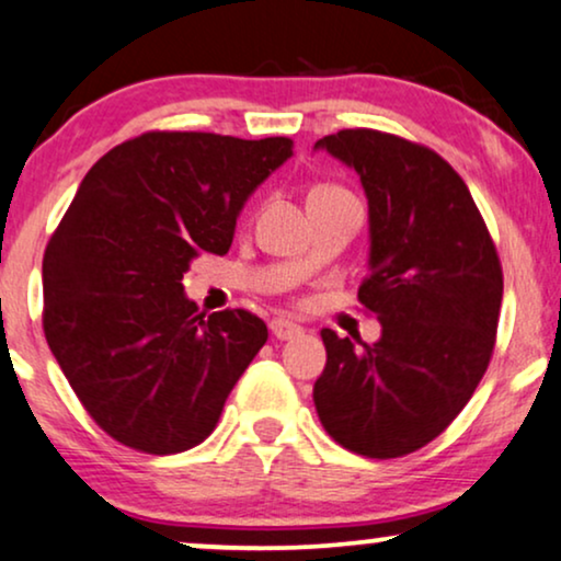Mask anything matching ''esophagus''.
I'll list each match as a JSON object with an SVG mask.
<instances>
[{"label": "esophagus", "instance_id": "obj_1", "mask_svg": "<svg viewBox=\"0 0 561 561\" xmlns=\"http://www.w3.org/2000/svg\"><path fill=\"white\" fill-rule=\"evenodd\" d=\"M270 330H273V335L278 337V341H291V337H299L304 333L301 324L286 320V317H275V320L270 322Z\"/></svg>", "mask_w": 561, "mask_h": 561}]
</instances>
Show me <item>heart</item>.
<instances>
[{"label": "heart", "mask_w": 561, "mask_h": 561, "mask_svg": "<svg viewBox=\"0 0 561 561\" xmlns=\"http://www.w3.org/2000/svg\"><path fill=\"white\" fill-rule=\"evenodd\" d=\"M328 192H337L335 186H328V184H320V186H314L312 192H309V197H317V195H328Z\"/></svg>", "instance_id": "1"}]
</instances>
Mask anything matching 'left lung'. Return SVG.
I'll list each match as a JSON object with an SVG mask.
<instances>
[{
	"mask_svg": "<svg viewBox=\"0 0 561 561\" xmlns=\"http://www.w3.org/2000/svg\"><path fill=\"white\" fill-rule=\"evenodd\" d=\"M317 148L362 176L371 254L358 301L382 322L362 345L322 330L317 416L351 453L403 458L458 419L492 362L502 262L466 182L432 148L364 127Z\"/></svg>",
	"mask_w": 561,
	"mask_h": 561,
	"instance_id": "1",
	"label": "left lung"
}]
</instances>
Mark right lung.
<instances>
[{
	"label": "right lung",
	"mask_w": 561,
	"mask_h": 561,
	"mask_svg": "<svg viewBox=\"0 0 561 561\" xmlns=\"http://www.w3.org/2000/svg\"><path fill=\"white\" fill-rule=\"evenodd\" d=\"M291 153V137L153 129L82 179L44 252V333L90 419L124 447L174 455L210 437L265 345L257 314L205 317L182 278L203 252H228L241 205Z\"/></svg>",
	"instance_id": "1"
}]
</instances>
